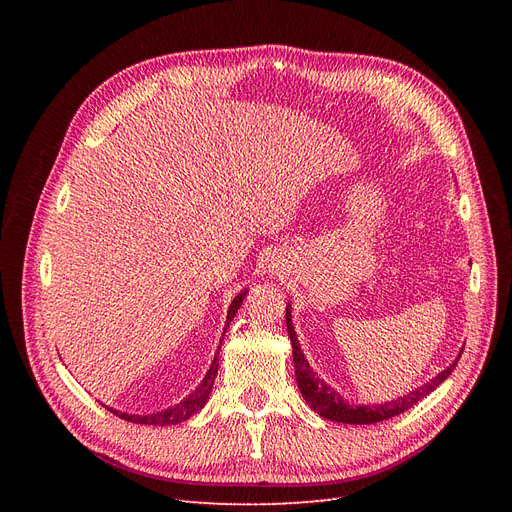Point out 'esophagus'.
Returning <instances> with one entry per match:
<instances>
[{"mask_svg":"<svg viewBox=\"0 0 512 512\" xmlns=\"http://www.w3.org/2000/svg\"><path fill=\"white\" fill-rule=\"evenodd\" d=\"M276 267H278V265H276Z\"/></svg>","mask_w":512,"mask_h":512,"instance_id":"34e87169","label":"esophagus"}]
</instances>
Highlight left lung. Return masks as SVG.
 Returning <instances> with one entry per match:
<instances>
[{"label": "left lung", "instance_id": "left-lung-1", "mask_svg": "<svg viewBox=\"0 0 512 512\" xmlns=\"http://www.w3.org/2000/svg\"><path fill=\"white\" fill-rule=\"evenodd\" d=\"M290 309L286 307V328H288V336L292 342V361H294V375H297L299 382V390L303 394V398L309 402V407L324 419L336 421V423H351V425H369V423H380L386 421L390 417H396L400 413L409 411L411 407H415L421 398H425L429 392H434L448 375L454 371L456 361L461 359V355L454 359L452 365H448L444 371H440L434 380H429L427 384H423L421 388L400 396L396 400H388L382 402V405H348V402L334 390L330 388L324 380H319L315 371L309 367L297 334H294L292 328V319H290Z\"/></svg>", "mask_w": 512, "mask_h": 512}]
</instances>
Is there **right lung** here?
<instances>
[{
    "label": "right lung",
    "instance_id": "right-lung-1",
    "mask_svg": "<svg viewBox=\"0 0 512 512\" xmlns=\"http://www.w3.org/2000/svg\"><path fill=\"white\" fill-rule=\"evenodd\" d=\"M247 297V290H242L238 297L232 301V305H230V309H228V317H226V328L230 326V321L234 319V315H236V311H238V307L242 305V299ZM224 334H226V330H224ZM220 353V351H218ZM215 375H218V357L213 359V363H211V367H209V371L205 373V378H203V382L197 386V390L193 392V394H188L182 402H178V405H174V407H170V409H166V411H161V413H153V415H128V413H120V411H114V409H110L114 415H118L120 419H124V421H130V423H141V425H176V423H182V421H186L188 417H193L197 411H201L203 407H205V402H207V398H209V392H211V386H213V380H215Z\"/></svg>",
    "mask_w": 512,
    "mask_h": 512
}]
</instances>
